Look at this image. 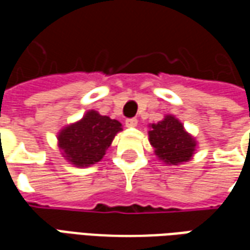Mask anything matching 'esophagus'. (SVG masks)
<instances>
[{"label":"esophagus","mask_w":250,"mask_h":250,"mask_svg":"<svg viewBox=\"0 0 250 250\" xmlns=\"http://www.w3.org/2000/svg\"><path fill=\"white\" fill-rule=\"evenodd\" d=\"M125 125L127 127H136L138 125V119H127L125 120Z\"/></svg>","instance_id":"obj_1"}]
</instances>
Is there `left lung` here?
Listing matches in <instances>:
<instances>
[{
  "label": "left lung",
  "instance_id": "8db88e82",
  "mask_svg": "<svg viewBox=\"0 0 250 250\" xmlns=\"http://www.w3.org/2000/svg\"><path fill=\"white\" fill-rule=\"evenodd\" d=\"M148 141L159 161L168 166L188 162L198 143L174 115H166L161 122L148 125Z\"/></svg>",
  "mask_w": 250,
  "mask_h": 250
}]
</instances>
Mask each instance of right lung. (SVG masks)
I'll use <instances>...</instances> for the list:
<instances>
[{"label":"right lung","mask_w":250,"mask_h":250,"mask_svg":"<svg viewBox=\"0 0 250 250\" xmlns=\"http://www.w3.org/2000/svg\"><path fill=\"white\" fill-rule=\"evenodd\" d=\"M120 131H123L120 122L89 109L82 119L59 131L57 146L71 165L88 167L103 159L107 148Z\"/></svg>","instance_id":"right-lung-1"}]
</instances>
